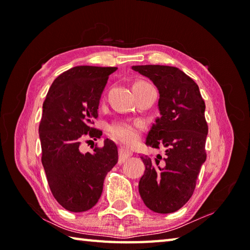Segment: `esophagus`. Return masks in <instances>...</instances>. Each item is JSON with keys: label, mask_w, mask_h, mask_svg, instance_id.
Instances as JSON below:
<instances>
[{"label": "esophagus", "mask_w": 250, "mask_h": 250, "mask_svg": "<svg viewBox=\"0 0 250 250\" xmlns=\"http://www.w3.org/2000/svg\"><path fill=\"white\" fill-rule=\"evenodd\" d=\"M131 155H132L131 150L126 149V148L124 146H121L119 148V163H124Z\"/></svg>", "instance_id": "1"}]
</instances>
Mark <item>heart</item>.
<instances>
[{"mask_svg": "<svg viewBox=\"0 0 250 250\" xmlns=\"http://www.w3.org/2000/svg\"><path fill=\"white\" fill-rule=\"evenodd\" d=\"M143 128L142 122L140 121H128L119 120L111 124L108 126V131L114 139L118 140L126 145H132L139 140L141 131Z\"/></svg>", "mask_w": 250, "mask_h": 250, "instance_id": "heart-1", "label": "heart"}]
</instances>
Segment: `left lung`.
<instances>
[{
	"instance_id": "left-lung-1",
	"label": "left lung",
	"mask_w": 250,
	"mask_h": 250,
	"mask_svg": "<svg viewBox=\"0 0 250 250\" xmlns=\"http://www.w3.org/2000/svg\"><path fill=\"white\" fill-rule=\"evenodd\" d=\"M132 70L149 78L159 91L156 119L146 145L166 148V157L142 156L145 173L139 192L148 208L159 214L178 210L192 195L200 168L206 160L208 126L205 103L192 78L178 67L134 65Z\"/></svg>"
}]
</instances>
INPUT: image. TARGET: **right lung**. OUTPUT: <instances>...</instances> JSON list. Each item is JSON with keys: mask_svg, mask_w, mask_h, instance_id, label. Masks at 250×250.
I'll return each mask as SVG.
<instances>
[{"mask_svg": "<svg viewBox=\"0 0 250 250\" xmlns=\"http://www.w3.org/2000/svg\"><path fill=\"white\" fill-rule=\"evenodd\" d=\"M116 70L72 67L55 79L44 101L39 128L42 163L55 199L74 213L86 211L98 203L105 176L118 162V149L108 139L92 152L79 150L83 135L89 133L94 140L102 135V131L91 125L99 116L108 76Z\"/></svg>", "mask_w": 250, "mask_h": 250, "instance_id": "right-lung-1", "label": "right lung"}]
</instances>
